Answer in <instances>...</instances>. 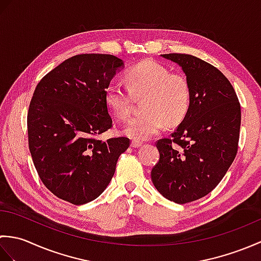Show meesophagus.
<instances>
[{"mask_svg": "<svg viewBox=\"0 0 261 261\" xmlns=\"http://www.w3.org/2000/svg\"><path fill=\"white\" fill-rule=\"evenodd\" d=\"M141 146V142L140 141H137V140H132L131 141V147L132 148H139Z\"/></svg>", "mask_w": 261, "mask_h": 261, "instance_id": "obj_1", "label": "esophagus"}]
</instances>
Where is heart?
<instances>
[{
	"label": "heart",
	"mask_w": 261,
	"mask_h": 261,
	"mask_svg": "<svg viewBox=\"0 0 261 261\" xmlns=\"http://www.w3.org/2000/svg\"><path fill=\"white\" fill-rule=\"evenodd\" d=\"M126 86L111 82L105 90V102L116 119L130 118L135 98L143 97V113L135 116L124 134L136 140L156 136L165 123L176 125L184 120L192 101L190 82L184 75L170 73L166 66L147 59L126 71Z\"/></svg>",
	"instance_id": "heart-1"
}]
</instances>
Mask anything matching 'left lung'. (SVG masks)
Wrapping results in <instances>:
<instances>
[{"mask_svg": "<svg viewBox=\"0 0 261 261\" xmlns=\"http://www.w3.org/2000/svg\"><path fill=\"white\" fill-rule=\"evenodd\" d=\"M163 57L181 67L192 101L177 129L156 142L159 160L151 169V180L164 197L185 204L212 192L233 163L241 108L230 81L214 66L186 54Z\"/></svg>", "mask_w": 261, "mask_h": 261, "instance_id": "8db88e82", "label": "left lung"}]
</instances>
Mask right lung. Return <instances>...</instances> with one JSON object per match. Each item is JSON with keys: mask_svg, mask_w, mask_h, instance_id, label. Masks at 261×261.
I'll return each instance as SVG.
<instances>
[{"mask_svg": "<svg viewBox=\"0 0 261 261\" xmlns=\"http://www.w3.org/2000/svg\"><path fill=\"white\" fill-rule=\"evenodd\" d=\"M123 62L113 55L66 59L38 83L27 116L31 157L49 191L74 205L95 199L112 179L125 137L98 140L113 126L105 90Z\"/></svg>", "mask_w": 261, "mask_h": 261, "instance_id": "obj_1", "label": "right lung"}]
</instances>
